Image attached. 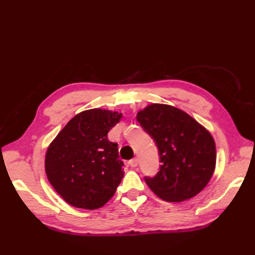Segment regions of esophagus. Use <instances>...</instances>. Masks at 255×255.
Listing matches in <instances>:
<instances>
[{
	"mask_svg": "<svg viewBox=\"0 0 255 255\" xmlns=\"http://www.w3.org/2000/svg\"><path fill=\"white\" fill-rule=\"evenodd\" d=\"M129 165H130L131 167H136L138 165V159L133 158L131 160H129Z\"/></svg>",
	"mask_w": 255,
	"mask_h": 255,
	"instance_id": "esophagus-1",
	"label": "esophagus"
}]
</instances>
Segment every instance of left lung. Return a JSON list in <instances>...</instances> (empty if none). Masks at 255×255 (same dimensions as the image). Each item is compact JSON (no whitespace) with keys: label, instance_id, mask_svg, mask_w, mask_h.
I'll return each instance as SVG.
<instances>
[{"label":"left lung","instance_id":"obj_1","mask_svg":"<svg viewBox=\"0 0 255 255\" xmlns=\"http://www.w3.org/2000/svg\"><path fill=\"white\" fill-rule=\"evenodd\" d=\"M137 121L153 139L160 169L144 181L166 202H182L207 185L216 165V145L211 134L185 112L152 104L137 114Z\"/></svg>","mask_w":255,"mask_h":255}]
</instances>
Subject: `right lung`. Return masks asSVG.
<instances>
[{"label":"right lung","instance_id":"1","mask_svg":"<svg viewBox=\"0 0 255 255\" xmlns=\"http://www.w3.org/2000/svg\"><path fill=\"white\" fill-rule=\"evenodd\" d=\"M122 114L89 110L58 133L46 153V174L56 192L78 208L96 209L115 194L124 176L118 144L107 133Z\"/></svg>","mask_w":255,"mask_h":255}]
</instances>
